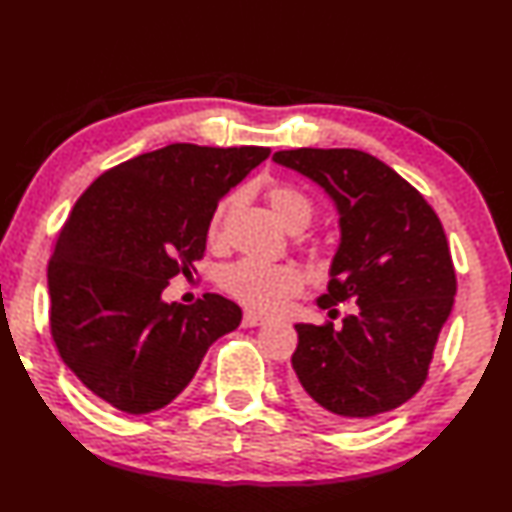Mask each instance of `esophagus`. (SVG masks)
I'll use <instances>...</instances> for the list:
<instances>
[{
	"mask_svg": "<svg viewBox=\"0 0 512 512\" xmlns=\"http://www.w3.org/2000/svg\"><path fill=\"white\" fill-rule=\"evenodd\" d=\"M241 323H243V328H256V326H263L265 319H263V317H258V315H254V313H245Z\"/></svg>",
	"mask_w": 512,
	"mask_h": 512,
	"instance_id": "1",
	"label": "esophagus"
}]
</instances>
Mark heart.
<instances>
[{"label":"heart","mask_w":512,"mask_h":512,"mask_svg":"<svg viewBox=\"0 0 512 512\" xmlns=\"http://www.w3.org/2000/svg\"><path fill=\"white\" fill-rule=\"evenodd\" d=\"M273 213L289 230L306 228L313 219V202L304 191L291 184H276L267 193ZM236 202V195L223 197L208 219L206 239L210 245L223 241L226 217ZM304 273L293 265H269L254 258H241L219 271V286L232 299L254 313H278L291 297L304 291Z\"/></svg>","instance_id":"b5f03b06"}]
</instances>
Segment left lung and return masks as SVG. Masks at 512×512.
<instances>
[{"instance_id":"left-lung-1","label":"left lung","mask_w":512,"mask_h":512,"mask_svg":"<svg viewBox=\"0 0 512 512\" xmlns=\"http://www.w3.org/2000/svg\"><path fill=\"white\" fill-rule=\"evenodd\" d=\"M273 160L336 204L341 243L317 306L354 304L341 330L295 326L293 400L319 421L360 426L408 402L428 378L456 295L445 230L415 186L360 149L299 147Z\"/></svg>"}]
</instances>
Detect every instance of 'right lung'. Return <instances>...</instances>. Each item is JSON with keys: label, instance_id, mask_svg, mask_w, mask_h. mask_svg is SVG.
Returning a JSON list of instances; mask_svg holds the SVG:
<instances>
[{"label": "right lung", "instance_id": "right-lung-1", "mask_svg": "<svg viewBox=\"0 0 512 512\" xmlns=\"http://www.w3.org/2000/svg\"><path fill=\"white\" fill-rule=\"evenodd\" d=\"M269 147L173 143L102 173L73 206L47 267L56 350L112 408L145 415L186 389L241 308L217 293L162 302L178 273L204 258L219 199Z\"/></svg>", "mask_w": 512, "mask_h": 512}]
</instances>
